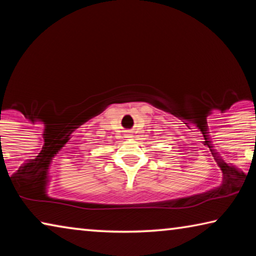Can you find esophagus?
Returning <instances> with one entry per match:
<instances>
[{"label":"esophagus","instance_id":"obj_1","mask_svg":"<svg viewBox=\"0 0 256 256\" xmlns=\"http://www.w3.org/2000/svg\"><path fill=\"white\" fill-rule=\"evenodd\" d=\"M128 136H130V134H128Z\"/></svg>","mask_w":256,"mask_h":256}]
</instances>
